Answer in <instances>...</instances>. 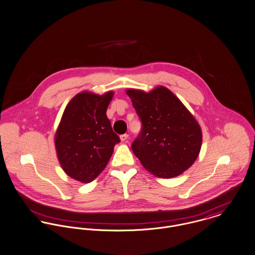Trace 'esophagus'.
Masks as SVG:
<instances>
[{"instance_id":"34e87169","label":"esophagus","mask_w":255,"mask_h":255,"mask_svg":"<svg viewBox=\"0 0 255 255\" xmlns=\"http://www.w3.org/2000/svg\"><path fill=\"white\" fill-rule=\"evenodd\" d=\"M129 135L128 134H123V135H120V140L122 141H126L128 139Z\"/></svg>"}]
</instances>
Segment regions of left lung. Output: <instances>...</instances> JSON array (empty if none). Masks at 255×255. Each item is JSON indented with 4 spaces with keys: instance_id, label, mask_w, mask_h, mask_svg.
<instances>
[{
    "instance_id": "8db88e82",
    "label": "left lung",
    "mask_w": 255,
    "mask_h": 255,
    "mask_svg": "<svg viewBox=\"0 0 255 255\" xmlns=\"http://www.w3.org/2000/svg\"><path fill=\"white\" fill-rule=\"evenodd\" d=\"M141 120L132 150L142 166L160 178H173L188 169L201 147V130L182 102L165 87L149 93L129 89Z\"/></svg>"
}]
</instances>
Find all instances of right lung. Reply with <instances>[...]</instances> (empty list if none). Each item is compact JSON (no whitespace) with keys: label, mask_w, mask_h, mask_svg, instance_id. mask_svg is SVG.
I'll use <instances>...</instances> for the list:
<instances>
[{"label":"right lung","mask_w":255,"mask_h":255,"mask_svg":"<svg viewBox=\"0 0 255 255\" xmlns=\"http://www.w3.org/2000/svg\"><path fill=\"white\" fill-rule=\"evenodd\" d=\"M114 93L76 95L62 114L56 135L57 157L71 178L90 183L107 166L120 141L107 116Z\"/></svg>","instance_id":"obj_1"}]
</instances>
